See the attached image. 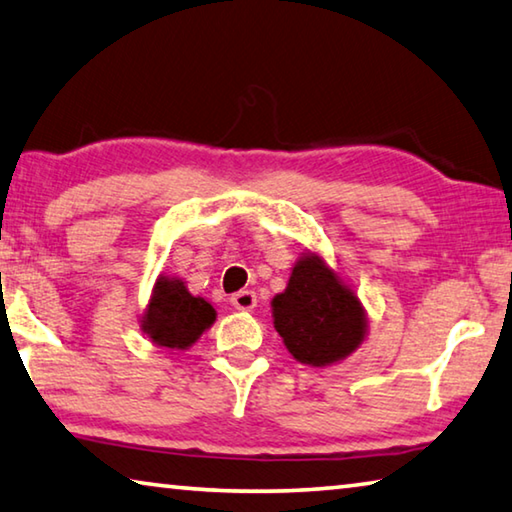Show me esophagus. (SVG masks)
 <instances>
[{
	"label": "esophagus",
	"mask_w": 512,
	"mask_h": 512,
	"mask_svg": "<svg viewBox=\"0 0 512 512\" xmlns=\"http://www.w3.org/2000/svg\"><path fill=\"white\" fill-rule=\"evenodd\" d=\"M230 302H232V307H237L241 311H250L257 307V296H255V291L244 289V291H237L235 296L230 298Z\"/></svg>",
	"instance_id": "1"
}]
</instances>
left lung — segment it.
Instances as JSON below:
<instances>
[{
	"mask_svg": "<svg viewBox=\"0 0 512 512\" xmlns=\"http://www.w3.org/2000/svg\"><path fill=\"white\" fill-rule=\"evenodd\" d=\"M273 325L293 359L329 366L348 357L366 336V311L354 291L314 253L293 266L287 289L273 298Z\"/></svg>",
	"mask_w": 512,
	"mask_h": 512,
	"instance_id": "8db88e82",
	"label": "left lung"
}]
</instances>
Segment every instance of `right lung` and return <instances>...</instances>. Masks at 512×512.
Segmentation results:
<instances>
[{
  "instance_id": "1",
  "label": "right lung",
  "mask_w": 512,
  "mask_h": 512,
  "mask_svg": "<svg viewBox=\"0 0 512 512\" xmlns=\"http://www.w3.org/2000/svg\"><path fill=\"white\" fill-rule=\"evenodd\" d=\"M216 320L210 302L192 296L176 277H160L142 316V329L155 345L187 350Z\"/></svg>"
}]
</instances>
